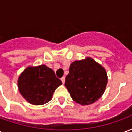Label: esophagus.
<instances>
[{"label":"esophagus","instance_id":"1","mask_svg":"<svg viewBox=\"0 0 132 132\" xmlns=\"http://www.w3.org/2000/svg\"><path fill=\"white\" fill-rule=\"evenodd\" d=\"M61 81H62L63 84H64V83H65V80H66V78L63 76V77H62L61 78Z\"/></svg>","mask_w":132,"mask_h":132}]
</instances>
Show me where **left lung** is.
Listing matches in <instances>:
<instances>
[{
  "label": "left lung",
  "mask_w": 132,
  "mask_h": 132,
  "mask_svg": "<svg viewBox=\"0 0 132 132\" xmlns=\"http://www.w3.org/2000/svg\"><path fill=\"white\" fill-rule=\"evenodd\" d=\"M108 83L105 69L90 57L76 60L70 65L65 86L72 99L88 105L101 97Z\"/></svg>",
  "instance_id": "left-lung-1"
}]
</instances>
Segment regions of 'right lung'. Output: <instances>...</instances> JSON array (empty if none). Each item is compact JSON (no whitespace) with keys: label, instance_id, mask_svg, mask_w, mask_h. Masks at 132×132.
Returning <instances> with one entry per match:
<instances>
[{"label":"right lung","instance_id":"1","mask_svg":"<svg viewBox=\"0 0 132 132\" xmlns=\"http://www.w3.org/2000/svg\"><path fill=\"white\" fill-rule=\"evenodd\" d=\"M62 82L54 71L46 65L29 66L22 72L18 79V88L22 96L34 105L49 102L54 92Z\"/></svg>","mask_w":132,"mask_h":132}]
</instances>
